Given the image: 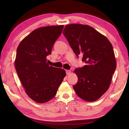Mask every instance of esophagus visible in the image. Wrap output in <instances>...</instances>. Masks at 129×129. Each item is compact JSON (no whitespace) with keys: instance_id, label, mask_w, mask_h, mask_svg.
Masks as SVG:
<instances>
[{"instance_id":"1","label":"esophagus","mask_w":129,"mask_h":129,"mask_svg":"<svg viewBox=\"0 0 129 129\" xmlns=\"http://www.w3.org/2000/svg\"><path fill=\"white\" fill-rule=\"evenodd\" d=\"M70 73H71L70 70H66V74L67 75H69Z\"/></svg>"}]
</instances>
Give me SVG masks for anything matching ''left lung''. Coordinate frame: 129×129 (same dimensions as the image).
<instances>
[{
  "label": "left lung",
  "mask_w": 129,
  "mask_h": 129,
  "mask_svg": "<svg viewBox=\"0 0 129 129\" xmlns=\"http://www.w3.org/2000/svg\"><path fill=\"white\" fill-rule=\"evenodd\" d=\"M62 33L76 56H81L86 63L74 71L78 81L74 90L84 100H98L109 89L116 68L112 44L94 28L83 24L67 25Z\"/></svg>",
  "instance_id": "1"
}]
</instances>
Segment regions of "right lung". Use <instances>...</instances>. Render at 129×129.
I'll return each instance as SVG.
<instances>
[{
  "mask_svg": "<svg viewBox=\"0 0 129 129\" xmlns=\"http://www.w3.org/2000/svg\"><path fill=\"white\" fill-rule=\"evenodd\" d=\"M63 28L55 25L35 29L21 41L16 50V72L26 94L35 102L44 103L52 99L66 75L65 70L46 62V56L51 54Z\"/></svg>",
  "mask_w": 129,
  "mask_h": 129,
  "instance_id": "1",
  "label": "right lung"
}]
</instances>
